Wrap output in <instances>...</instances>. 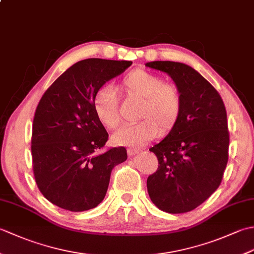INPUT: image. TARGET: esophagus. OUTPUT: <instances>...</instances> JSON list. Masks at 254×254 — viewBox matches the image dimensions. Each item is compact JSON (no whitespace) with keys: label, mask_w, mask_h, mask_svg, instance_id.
Returning a JSON list of instances; mask_svg holds the SVG:
<instances>
[{"label":"esophagus","mask_w":254,"mask_h":254,"mask_svg":"<svg viewBox=\"0 0 254 254\" xmlns=\"http://www.w3.org/2000/svg\"><path fill=\"white\" fill-rule=\"evenodd\" d=\"M138 153H139V149H137V148H133V147L127 148V155L128 156H134V155H136Z\"/></svg>","instance_id":"34e87169"}]
</instances>
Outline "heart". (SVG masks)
Returning <instances> with one entry per match:
<instances>
[{"instance_id":"b5f03b06","label":"heart","mask_w":254,"mask_h":254,"mask_svg":"<svg viewBox=\"0 0 254 254\" xmlns=\"http://www.w3.org/2000/svg\"><path fill=\"white\" fill-rule=\"evenodd\" d=\"M127 99L141 100L137 119L139 122L127 124L113 134L117 145L142 147L160 132L167 133L175 127L181 116L182 97L175 84L164 83L159 75L134 69L118 86ZM94 112L99 122L108 130H116L121 122L116 91L109 85L102 86L94 95Z\"/></svg>"}]
</instances>
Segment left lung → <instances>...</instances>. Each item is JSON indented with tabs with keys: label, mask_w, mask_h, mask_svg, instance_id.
Wrapping results in <instances>:
<instances>
[{
	"label": "left lung",
	"mask_w": 254,
	"mask_h": 254,
	"mask_svg": "<svg viewBox=\"0 0 254 254\" xmlns=\"http://www.w3.org/2000/svg\"><path fill=\"white\" fill-rule=\"evenodd\" d=\"M145 65L168 74L182 97L179 121L149 148L159 164L147 178L149 197L166 213L190 212L206 201L223 179L229 147L225 105L217 90L185 63L153 61Z\"/></svg>",
	"instance_id": "8db88e82"
}]
</instances>
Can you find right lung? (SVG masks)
<instances>
[{"label": "right lung", "mask_w": 254, "mask_h": 254, "mask_svg": "<svg viewBox=\"0 0 254 254\" xmlns=\"http://www.w3.org/2000/svg\"><path fill=\"white\" fill-rule=\"evenodd\" d=\"M131 64L82 60L59 76L40 99L32 123V167L40 192L57 206L71 212L96 207L106 196L112 169L127 160L124 147L98 153L109 135L95 115L93 98Z\"/></svg>", "instance_id": "1"}]
</instances>
